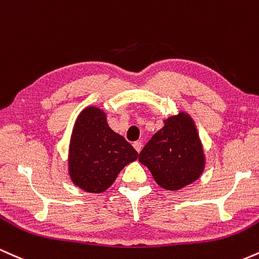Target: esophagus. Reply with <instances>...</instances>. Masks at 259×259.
I'll use <instances>...</instances> for the list:
<instances>
[{"mask_svg":"<svg viewBox=\"0 0 259 259\" xmlns=\"http://www.w3.org/2000/svg\"><path fill=\"white\" fill-rule=\"evenodd\" d=\"M133 147H135V149L139 153L142 150V147H143V144H142V142L137 141V142H135V143H133Z\"/></svg>","mask_w":259,"mask_h":259,"instance_id":"obj_1","label":"esophagus"}]
</instances>
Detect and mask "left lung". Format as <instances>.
Returning a JSON list of instances; mask_svg holds the SVG:
<instances>
[{
  "instance_id": "obj_1",
  "label": "left lung",
  "mask_w": 259,
  "mask_h": 259,
  "mask_svg": "<svg viewBox=\"0 0 259 259\" xmlns=\"http://www.w3.org/2000/svg\"><path fill=\"white\" fill-rule=\"evenodd\" d=\"M139 161L165 190L177 191L199 179L205 156L192 117L181 111L164 120V127L139 153Z\"/></svg>"
}]
</instances>
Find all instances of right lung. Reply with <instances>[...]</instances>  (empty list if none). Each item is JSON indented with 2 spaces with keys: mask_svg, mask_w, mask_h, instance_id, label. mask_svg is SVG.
<instances>
[{
  "mask_svg": "<svg viewBox=\"0 0 259 259\" xmlns=\"http://www.w3.org/2000/svg\"><path fill=\"white\" fill-rule=\"evenodd\" d=\"M137 158L135 148L110 128L103 110L88 106L80 111L68 149V174L77 187L91 193L104 192L122 168Z\"/></svg>",
  "mask_w": 259,
  "mask_h": 259,
  "instance_id": "right-lung-1",
  "label": "right lung"
}]
</instances>
